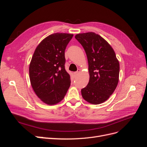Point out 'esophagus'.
I'll return each mask as SVG.
<instances>
[{
  "instance_id": "34e87169",
  "label": "esophagus",
  "mask_w": 147,
  "mask_h": 147,
  "mask_svg": "<svg viewBox=\"0 0 147 147\" xmlns=\"http://www.w3.org/2000/svg\"><path fill=\"white\" fill-rule=\"evenodd\" d=\"M81 72V70L80 69H78V70L77 71V72H75V73H74V74L75 75H77L78 74H80V72Z\"/></svg>"
}]
</instances>
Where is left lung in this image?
<instances>
[{
    "label": "left lung",
    "mask_w": 147,
    "mask_h": 147,
    "mask_svg": "<svg viewBox=\"0 0 147 147\" xmlns=\"http://www.w3.org/2000/svg\"><path fill=\"white\" fill-rule=\"evenodd\" d=\"M75 37L83 46L88 62L90 80L81 91L83 98L92 104L103 103L118 85L119 61L112 47L99 35L89 32Z\"/></svg>",
    "instance_id": "obj_1"
}]
</instances>
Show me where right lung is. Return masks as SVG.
<instances>
[{"label": "right lung", "instance_id": "obj_1", "mask_svg": "<svg viewBox=\"0 0 147 147\" xmlns=\"http://www.w3.org/2000/svg\"><path fill=\"white\" fill-rule=\"evenodd\" d=\"M73 34L55 33L42 40L35 48L29 64V78L34 91L48 105L64 98L70 85L65 70V50Z\"/></svg>", "mask_w": 147, "mask_h": 147}]
</instances>
